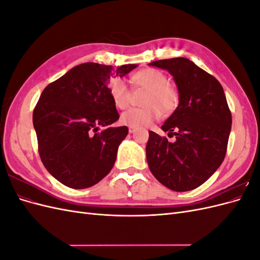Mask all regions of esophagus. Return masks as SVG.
Returning <instances> with one entry per match:
<instances>
[{"mask_svg": "<svg viewBox=\"0 0 260 260\" xmlns=\"http://www.w3.org/2000/svg\"><path fill=\"white\" fill-rule=\"evenodd\" d=\"M136 130H137V129L133 128V127H130V128H129V132H130V133H135Z\"/></svg>", "mask_w": 260, "mask_h": 260, "instance_id": "obj_1", "label": "esophagus"}]
</instances>
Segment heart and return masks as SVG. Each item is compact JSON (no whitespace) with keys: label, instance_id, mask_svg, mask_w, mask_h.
<instances>
[{"label":"heart","instance_id":"heart-1","mask_svg":"<svg viewBox=\"0 0 260 260\" xmlns=\"http://www.w3.org/2000/svg\"><path fill=\"white\" fill-rule=\"evenodd\" d=\"M136 88L146 90L141 108H129L121 114L120 120L129 127L138 128L149 125L160 118L161 114H170L179 104V92L174 84L168 82L164 73L154 68L139 70L131 77ZM109 94L118 108H125L131 100V92L128 85L120 78L111 80L108 84Z\"/></svg>","mask_w":260,"mask_h":260}]
</instances>
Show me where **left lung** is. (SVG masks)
<instances>
[{
    "instance_id": "obj_1",
    "label": "left lung",
    "mask_w": 260,
    "mask_h": 260,
    "mask_svg": "<svg viewBox=\"0 0 260 260\" xmlns=\"http://www.w3.org/2000/svg\"><path fill=\"white\" fill-rule=\"evenodd\" d=\"M174 77L179 105L161 125L176 142L149 131L146 160L153 176L176 192L191 191L207 181L222 164L232 116L222 85L190 59L152 61Z\"/></svg>"
}]
</instances>
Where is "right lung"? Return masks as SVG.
I'll return each mask as SVG.
<instances>
[{
    "label": "right lung",
    "mask_w": 260,
    "mask_h": 260,
    "mask_svg": "<svg viewBox=\"0 0 260 260\" xmlns=\"http://www.w3.org/2000/svg\"><path fill=\"white\" fill-rule=\"evenodd\" d=\"M138 65L84 62L43 90L34 109L41 160L50 174L72 188L90 187L106 177L128 128L108 127L119 118L109 94L112 77H123ZM101 126L106 129L98 130Z\"/></svg>",
    "instance_id": "right-lung-1"
}]
</instances>
